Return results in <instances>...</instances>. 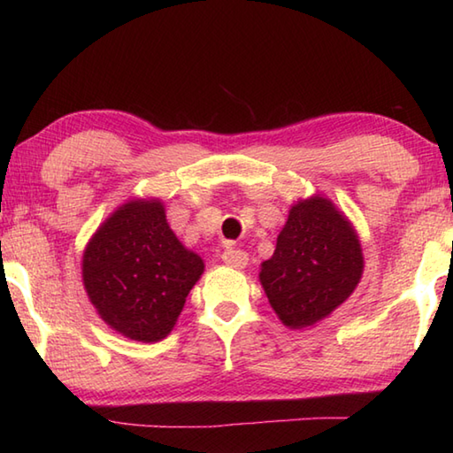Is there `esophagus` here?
I'll use <instances>...</instances> for the list:
<instances>
[{
    "label": "esophagus",
    "instance_id": "1",
    "mask_svg": "<svg viewBox=\"0 0 453 453\" xmlns=\"http://www.w3.org/2000/svg\"><path fill=\"white\" fill-rule=\"evenodd\" d=\"M221 259H224L226 265L234 267V270H243V267L248 265V254L237 248H227L224 254H221Z\"/></svg>",
    "mask_w": 453,
    "mask_h": 453
}]
</instances>
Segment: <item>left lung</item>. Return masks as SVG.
I'll list each match as a JSON object with an SVG mask.
<instances>
[{"label": "left lung", "instance_id": "1", "mask_svg": "<svg viewBox=\"0 0 453 453\" xmlns=\"http://www.w3.org/2000/svg\"><path fill=\"white\" fill-rule=\"evenodd\" d=\"M364 273L356 227L332 199H297L262 262L259 283L273 311L289 329H305L332 316L354 294Z\"/></svg>", "mask_w": 453, "mask_h": 453}]
</instances>
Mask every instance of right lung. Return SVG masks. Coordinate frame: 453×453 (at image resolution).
<instances>
[{"label":"right lung","mask_w":453,"mask_h":453,"mask_svg":"<svg viewBox=\"0 0 453 453\" xmlns=\"http://www.w3.org/2000/svg\"><path fill=\"white\" fill-rule=\"evenodd\" d=\"M203 267L167 224L162 199L134 197L89 237L81 280L107 326L127 340L153 343L170 335Z\"/></svg>","instance_id":"1"}]
</instances>
